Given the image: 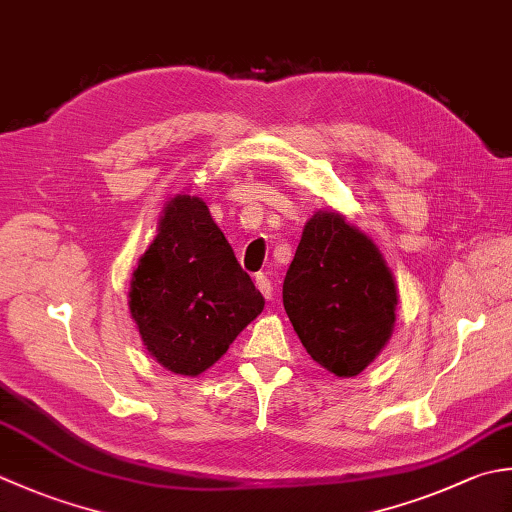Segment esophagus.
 <instances>
[{"instance_id":"obj_1","label":"esophagus","mask_w":512,"mask_h":512,"mask_svg":"<svg viewBox=\"0 0 512 512\" xmlns=\"http://www.w3.org/2000/svg\"><path fill=\"white\" fill-rule=\"evenodd\" d=\"M255 286H257L259 293H262V295L268 299V302H270V299H273V284H270V279H268L266 275L259 273V275L255 277Z\"/></svg>"}]
</instances>
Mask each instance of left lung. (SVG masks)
I'll list each match as a JSON object with an SVG mask.
<instances>
[{
	"label": "left lung",
	"instance_id": "8db88e82",
	"mask_svg": "<svg viewBox=\"0 0 512 512\" xmlns=\"http://www.w3.org/2000/svg\"><path fill=\"white\" fill-rule=\"evenodd\" d=\"M282 295L306 353L337 377L362 373L393 335V273L373 239L333 210L306 222Z\"/></svg>",
	"mask_w": 512,
	"mask_h": 512
}]
</instances>
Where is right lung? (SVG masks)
<instances>
[{
	"instance_id": "1",
	"label": "right lung",
	"mask_w": 512,
	"mask_h": 512,
	"mask_svg": "<svg viewBox=\"0 0 512 512\" xmlns=\"http://www.w3.org/2000/svg\"><path fill=\"white\" fill-rule=\"evenodd\" d=\"M128 297L150 357L184 377L213 366L264 310L262 293L195 195L166 204Z\"/></svg>"
}]
</instances>
